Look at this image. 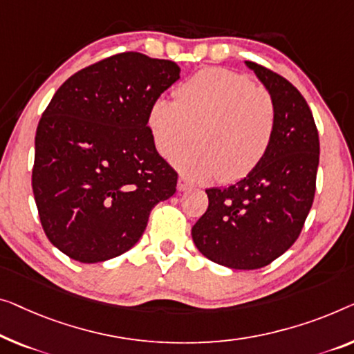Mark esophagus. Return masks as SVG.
<instances>
[{
	"mask_svg": "<svg viewBox=\"0 0 354 354\" xmlns=\"http://www.w3.org/2000/svg\"><path fill=\"white\" fill-rule=\"evenodd\" d=\"M192 187V183L189 181L187 178H184V176H179V179H178V191H187V189H191Z\"/></svg>",
	"mask_w": 354,
	"mask_h": 354,
	"instance_id": "obj_1",
	"label": "esophagus"
}]
</instances>
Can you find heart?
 <instances>
[{
    "label": "heart",
    "instance_id": "1",
    "mask_svg": "<svg viewBox=\"0 0 354 354\" xmlns=\"http://www.w3.org/2000/svg\"><path fill=\"white\" fill-rule=\"evenodd\" d=\"M176 100L156 98L147 127L157 152L173 159L194 181L235 183L259 167L277 133L278 114L272 93L227 68H203L176 88ZM199 131H196V129Z\"/></svg>",
    "mask_w": 354,
    "mask_h": 354
}]
</instances>
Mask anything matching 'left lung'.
<instances>
[{
  "mask_svg": "<svg viewBox=\"0 0 354 354\" xmlns=\"http://www.w3.org/2000/svg\"><path fill=\"white\" fill-rule=\"evenodd\" d=\"M246 65L275 100V138L254 171L229 187L208 189V209L192 227L203 256L236 270L268 266L299 239L319 163L318 129L302 93L259 63Z\"/></svg>",
  "mask_w": 354,
  "mask_h": 354,
  "instance_id": "obj_1",
  "label": "left lung"
}]
</instances>
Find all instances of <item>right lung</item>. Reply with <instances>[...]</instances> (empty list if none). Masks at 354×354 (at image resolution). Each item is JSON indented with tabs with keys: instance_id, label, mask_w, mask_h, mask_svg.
<instances>
[{
	"instance_id": "obj_1",
	"label": "right lung",
	"mask_w": 354,
	"mask_h": 354,
	"mask_svg": "<svg viewBox=\"0 0 354 354\" xmlns=\"http://www.w3.org/2000/svg\"><path fill=\"white\" fill-rule=\"evenodd\" d=\"M179 79L171 60L120 52L68 77L42 113L31 186L47 239L93 263L129 251L151 209L176 192L147 111Z\"/></svg>"
}]
</instances>
